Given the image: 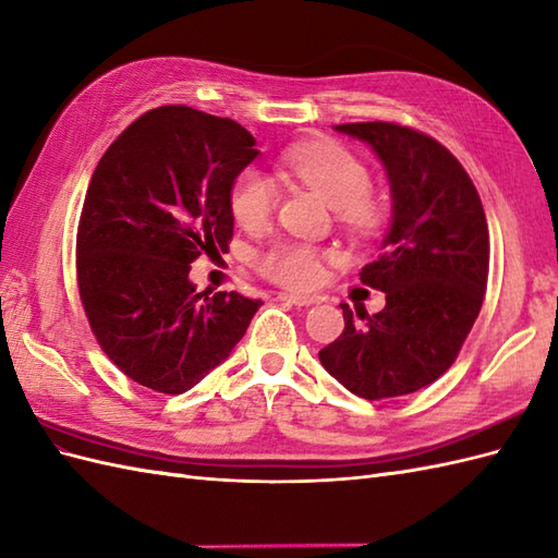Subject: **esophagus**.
<instances>
[{
	"label": "esophagus",
	"mask_w": 558,
	"mask_h": 558,
	"mask_svg": "<svg viewBox=\"0 0 558 558\" xmlns=\"http://www.w3.org/2000/svg\"><path fill=\"white\" fill-rule=\"evenodd\" d=\"M278 300H280V302H288V304H294V306H311V304H316V302H318L316 296H304V294H288V292L278 294Z\"/></svg>",
	"instance_id": "obj_1"
}]
</instances>
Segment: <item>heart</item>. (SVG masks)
Wrapping results in <instances>:
<instances>
[{
    "instance_id": "heart-1",
    "label": "heart",
    "mask_w": 558,
    "mask_h": 558,
    "mask_svg": "<svg viewBox=\"0 0 558 558\" xmlns=\"http://www.w3.org/2000/svg\"><path fill=\"white\" fill-rule=\"evenodd\" d=\"M284 168L326 199L338 223L356 238H371L383 223V204L371 192V171L356 154L338 142H311L292 147L282 159ZM230 211L247 230L264 228L276 211L278 192L274 180L258 168H244L230 185ZM328 252L306 242L278 240L254 256V268L266 280L288 290H308L326 274Z\"/></svg>"
}]
</instances>
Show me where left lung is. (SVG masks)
<instances>
[{"label":"left lung","instance_id":"1","mask_svg":"<svg viewBox=\"0 0 558 558\" xmlns=\"http://www.w3.org/2000/svg\"><path fill=\"white\" fill-rule=\"evenodd\" d=\"M335 131L368 142L392 190L385 252L361 282L385 292L368 316L342 304L344 330L318 359L349 392L378 401L435 383L481 314L489 274V230L471 175L445 145L416 128L368 121Z\"/></svg>","mask_w":558,"mask_h":558}]
</instances>
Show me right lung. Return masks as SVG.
Listing matches in <instances>:
<instances>
[{
    "instance_id": "obj_1",
    "label": "right lung",
    "mask_w": 558,
    "mask_h": 558,
    "mask_svg": "<svg viewBox=\"0 0 558 558\" xmlns=\"http://www.w3.org/2000/svg\"><path fill=\"white\" fill-rule=\"evenodd\" d=\"M230 119L183 104L142 113L99 159L75 276L101 352L154 392L183 395L226 361L264 302L197 292L190 264L232 240L230 185L256 159Z\"/></svg>"
}]
</instances>
